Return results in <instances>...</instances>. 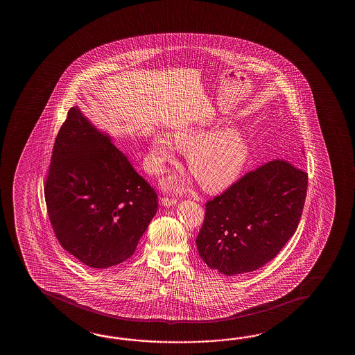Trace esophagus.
Listing matches in <instances>:
<instances>
[{
    "instance_id": "1",
    "label": "esophagus",
    "mask_w": 355,
    "mask_h": 355,
    "mask_svg": "<svg viewBox=\"0 0 355 355\" xmlns=\"http://www.w3.org/2000/svg\"><path fill=\"white\" fill-rule=\"evenodd\" d=\"M176 203H178V199H175V198H167V196L161 198V204L165 205V207H171V205H175Z\"/></svg>"
}]
</instances>
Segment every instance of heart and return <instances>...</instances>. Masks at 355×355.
Wrapping results in <instances>:
<instances>
[{
  "mask_svg": "<svg viewBox=\"0 0 355 355\" xmlns=\"http://www.w3.org/2000/svg\"><path fill=\"white\" fill-rule=\"evenodd\" d=\"M176 150L188 153L189 171L202 188L217 193L231 187L241 176L250 159V146L240 129H217L207 135L202 124H190L176 129L173 139L166 135H153L150 139L147 166L155 175L166 171L176 161ZM165 187L181 191L187 181L168 179Z\"/></svg>",
  "mask_w": 355,
  "mask_h": 355,
  "instance_id": "b5f03b06",
  "label": "heart"
}]
</instances>
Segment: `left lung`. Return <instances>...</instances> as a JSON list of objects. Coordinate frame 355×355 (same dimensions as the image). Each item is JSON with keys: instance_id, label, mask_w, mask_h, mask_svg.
<instances>
[{"instance_id": "8db88e82", "label": "left lung", "mask_w": 355, "mask_h": 355, "mask_svg": "<svg viewBox=\"0 0 355 355\" xmlns=\"http://www.w3.org/2000/svg\"><path fill=\"white\" fill-rule=\"evenodd\" d=\"M309 176L272 159L205 204L199 257L225 275L257 270L278 255L300 223Z\"/></svg>"}]
</instances>
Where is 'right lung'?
<instances>
[{
	"mask_svg": "<svg viewBox=\"0 0 355 355\" xmlns=\"http://www.w3.org/2000/svg\"><path fill=\"white\" fill-rule=\"evenodd\" d=\"M44 196L60 246L94 269L132 257L159 208L151 185L77 106L55 138Z\"/></svg>",
	"mask_w": 355,
	"mask_h": 355,
	"instance_id": "1",
	"label": "right lung"
}]
</instances>
